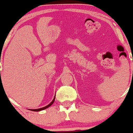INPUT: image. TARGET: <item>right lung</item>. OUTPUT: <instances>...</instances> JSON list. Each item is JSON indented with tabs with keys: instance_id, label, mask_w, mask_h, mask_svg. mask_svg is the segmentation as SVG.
I'll list each match as a JSON object with an SVG mask.
<instances>
[{
	"instance_id": "obj_1",
	"label": "right lung",
	"mask_w": 133,
	"mask_h": 133,
	"mask_svg": "<svg viewBox=\"0 0 133 133\" xmlns=\"http://www.w3.org/2000/svg\"><path fill=\"white\" fill-rule=\"evenodd\" d=\"M54 100H55V97H54V99L52 100V101L51 102L50 104L49 105H47V106H46V107H43V108H39V109H35V110H30L31 111H41V110H45V109H46V108H48L49 107H50L52 103H54Z\"/></svg>"
}]
</instances>
